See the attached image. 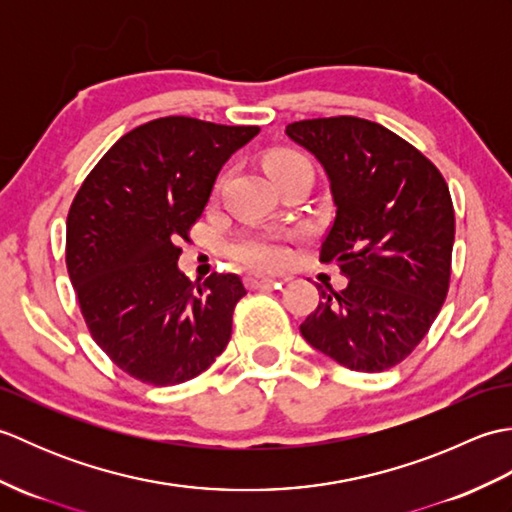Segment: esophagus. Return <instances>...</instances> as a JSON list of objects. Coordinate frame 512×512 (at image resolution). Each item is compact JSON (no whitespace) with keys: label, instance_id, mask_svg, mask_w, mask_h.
<instances>
[{"label":"esophagus","instance_id":"34e87169","mask_svg":"<svg viewBox=\"0 0 512 512\" xmlns=\"http://www.w3.org/2000/svg\"><path fill=\"white\" fill-rule=\"evenodd\" d=\"M246 288L257 290V288H266V286H277L279 279L273 277H264V275H246Z\"/></svg>","mask_w":512,"mask_h":512}]
</instances>
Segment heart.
<instances>
[{"label": "heart", "mask_w": 512, "mask_h": 512, "mask_svg": "<svg viewBox=\"0 0 512 512\" xmlns=\"http://www.w3.org/2000/svg\"><path fill=\"white\" fill-rule=\"evenodd\" d=\"M264 167L270 173V178L275 180L281 176V173H286L290 169L310 167V165L306 158L297 154V151L277 149V151H270L266 156ZM231 255L235 262L250 268H259V270H279L284 268L290 259L286 244L275 235H248L244 239H239V242L231 246Z\"/></svg>", "instance_id": "1"}]
</instances>
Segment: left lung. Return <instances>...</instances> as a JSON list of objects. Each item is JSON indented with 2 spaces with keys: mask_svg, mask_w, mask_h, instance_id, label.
Returning <instances> with one entry per match:
<instances>
[{
  "mask_svg": "<svg viewBox=\"0 0 512 512\" xmlns=\"http://www.w3.org/2000/svg\"><path fill=\"white\" fill-rule=\"evenodd\" d=\"M286 134L328 173L336 215L319 259L347 277L341 292L319 290L299 330L347 369L385 372L416 350L447 299L455 237L447 180L422 151L365 118H308Z\"/></svg>",
  "mask_w": 512,
  "mask_h": 512,
  "instance_id": "left-lung-1",
  "label": "left lung"
}]
</instances>
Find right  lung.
Instances as JSON below:
<instances>
[{"label": "right lung", "mask_w": 512, "mask_h": 512, "mask_svg": "<svg viewBox=\"0 0 512 512\" xmlns=\"http://www.w3.org/2000/svg\"><path fill=\"white\" fill-rule=\"evenodd\" d=\"M257 125L165 116L121 136L76 191L65 266L85 325L112 363L165 387L202 374L231 339L237 275L178 270L217 173Z\"/></svg>", "instance_id": "obj_1"}]
</instances>
